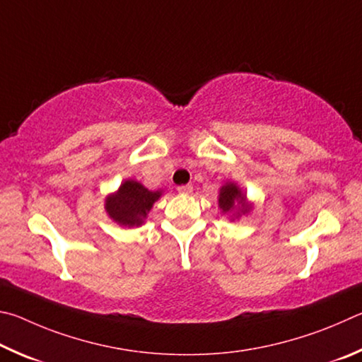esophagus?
<instances>
[{"instance_id": "1", "label": "esophagus", "mask_w": 362, "mask_h": 362, "mask_svg": "<svg viewBox=\"0 0 362 362\" xmlns=\"http://www.w3.org/2000/svg\"><path fill=\"white\" fill-rule=\"evenodd\" d=\"M192 189H194V187H192L191 185H185V186L177 187V192H180V194H191Z\"/></svg>"}]
</instances>
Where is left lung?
I'll return each mask as SVG.
<instances>
[{
  "label": "left lung",
  "mask_w": 362,
  "mask_h": 362,
  "mask_svg": "<svg viewBox=\"0 0 362 362\" xmlns=\"http://www.w3.org/2000/svg\"><path fill=\"white\" fill-rule=\"evenodd\" d=\"M218 204L223 213H232V219L250 213L252 208V205L246 202V194H243L242 189L232 181H227L226 185L219 189Z\"/></svg>",
  "instance_id": "1"
}]
</instances>
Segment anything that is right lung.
Here are the masks:
<instances>
[{
	"label": "right lung",
	"mask_w": 362,
	"mask_h": 362,
	"mask_svg": "<svg viewBox=\"0 0 362 362\" xmlns=\"http://www.w3.org/2000/svg\"><path fill=\"white\" fill-rule=\"evenodd\" d=\"M162 191H149L135 180L124 181L116 192L107 195L105 210L114 223L122 227L141 226Z\"/></svg>",
	"instance_id": "right-lung-1"
}]
</instances>
